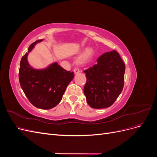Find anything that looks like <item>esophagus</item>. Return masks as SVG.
<instances>
[{"instance_id":"obj_1","label":"esophagus","mask_w":157,"mask_h":157,"mask_svg":"<svg viewBox=\"0 0 157 157\" xmlns=\"http://www.w3.org/2000/svg\"><path fill=\"white\" fill-rule=\"evenodd\" d=\"M73 71H74V73H75V74H78V73H80L79 69H77V68H75V69L73 70Z\"/></svg>"}]
</instances>
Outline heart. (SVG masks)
Returning a JSON list of instances; mask_svg holds the SVG:
<instances>
[{
    "mask_svg": "<svg viewBox=\"0 0 157 157\" xmlns=\"http://www.w3.org/2000/svg\"><path fill=\"white\" fill-rule=\"evenodd\" d=\"M93 53H94V50L92 48H87L84 52V53L81 55V56L78 58V62L80 63L85 62V61H87L88 59L91 58V56L93 55Z\"/></svg>",
    "mask_w": 157,
    "mask_h": 157,
    "instance_id": "b5f03b06",
    "label": "heart"
}]
</instances>
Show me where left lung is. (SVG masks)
Here are the masks:
<instances>
[{
  "label": "left lung",
  "instance_id": "1",
  "mask_svg": "<svg viewBox=\"0 0 157 157\" xmlns=\"http://www.w3.org/2000/svg\"><path fill=\"white\" fill-rule=\"evenodd\" d=\"M86 83L84 93L88 105L94 109L112 105L122 91L125 64L115 50L104 53L97 63L84 70Z\"/></svg>",
  "mask_w": 157,
  "mask_h": 157
}]
</instances>
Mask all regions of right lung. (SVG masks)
I'll use <instances>...</instances> for the list:
<instances>
[{
  "label": "right lung",
  "mask_w": 157,
  "mask_h": 157,
  "mask_svg": "<svg viewBox=\"0 0 157 157\" xmlns=\"http://www.w3.org/2000/svg\"><path fill=\"white\" fill-rule=\"evenodd\" d=\"M42 40H38L32 43L22 57L19 80L23 92L33 105L42 109H50L61 101L66 88L74 77V73L66 71L57 62L44 69L31 67L27 61L28 54Z\"/></svg>",
  "instance_id": "add662e5"
}]
</instances>
